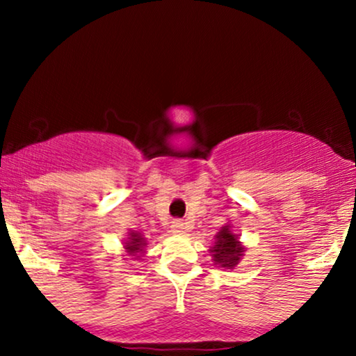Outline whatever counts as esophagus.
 Returning a JSON list of instances; mask_svg holds the SVG:
<instances>
[{
	"label": "esophagus",
	"instance_id": "obj_1",
	"mask_svg": "<svg viewBox=\"0 0 356 356\" xmlns=\"http://www.w3.org/2000/svg\"><path fill=\"white\" fill-rule=\"evenodd\" d=\"M186 224L182 222V220H174L172 222V226H170V232H172V234H175V236H182V234H186Z\"/></svg>",
	"mask_w": 356,
	"mask_h": 356
}]
</instances>
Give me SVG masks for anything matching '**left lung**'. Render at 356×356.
Here are the masks:
<instances>
[{
  "mask_svg": "<svg viewBox=\"0 0 356 356\" xmlns=\"http://www.w3.org/2000/svg\"><path fill=\"white\" fill-rule=\"evenodd\" d=\"M214 239V246L209 249L214 264L222 269H234L246 251V246H243L239 236L232 231L231 224H226L220 227Z\"/></svg>",
  "mask_w": 356,
  "mask_h": 356,
  "instance_id": "8db88e82",
  "label": "left lung"
}]
</instances>
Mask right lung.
<instances>
[{
    "instance_id": "obj_1",
    "label": "right lung",
    "mask_w": 356,
    "mask_h": 356,
    "mask_svg": "<svg viewBox=\"0 0 356 356\" xmlns=\"http://www.w3.org/2000/svg\"><path fill=\"white\" fill-rule=\"evenodd\" d=\"M124 256H130L132 259H142L145 254L147 249V239L144 238V234H140L138 231H132L129 229L127 232V238L124 239Z\"/></svg>"
}]
</instances>
